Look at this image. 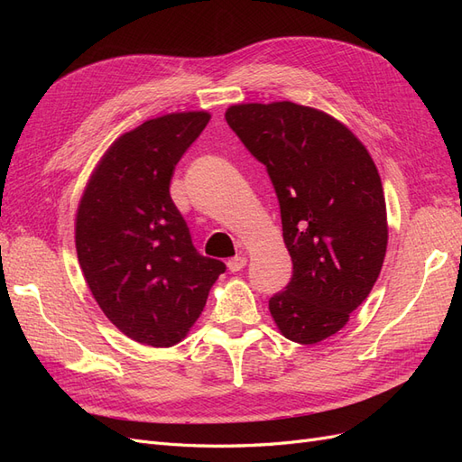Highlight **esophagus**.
Wrapping results in <instances>:
<instances>
[{
	"instance_id": "esophagus-1",
	"label": "esophagus",
	"mask_w": 462,
	"mask_h": 462,
	"mask_svg": "<svg viewBox=\"0 0 462 462\" xmlns=\"http://www.w3.org/2000/svg\"><path fill=\"white\" fill-rule=\"evenodd\" d=\"M246 265V256L245 254H239V256H235V258H231L229 262H227V268H229V272H241L243 268Z\"/></svg>"
}]
</instances>
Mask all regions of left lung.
Here are the masks:
<instances>
[{
	"label": "left lung",
	"mask_w": 462,
	"mask_h": 462,
	"mask_svg": "<svg viewBox=\"0 0 462 462\" xmlns=\"http://www.w3.org/2000/svg\"><path fill=\"white\" fill-rule=\"evenodd\" d=\"M226 119L265 165L282 209L292 277L270 299V314L289 341H324L382 272L389 235L377 167L346 125L316 107L235 104Z\"/></svg>",
	"instance_id": "left-lung-1"
}]
</instances>
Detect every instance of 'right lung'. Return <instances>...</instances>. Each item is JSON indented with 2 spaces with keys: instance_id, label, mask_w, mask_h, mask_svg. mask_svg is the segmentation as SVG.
<instances>
[{
  "instance_id": "1",
  "label": "right lung",
  "mask_w": 462,
  "mask_h": 462,
  "mask_svg": "<svg viewBox=\"0 0 462 462\" xmlns=\"http://www.w3.org/2000/svg\"><path fill=\"white\" fill-rule=\"evenodd\" d=\"M175 111L123 133L96 163L75 217L77 256L106 318L156 348L187 337L226 263L192 246L170 185L209 121Z\"/></svg>"
}]
</instances>
